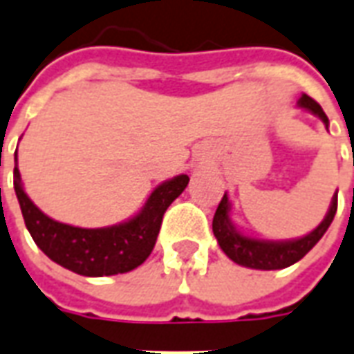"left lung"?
I'll return each mask as SVG.
<instances>
[{
	"label": "left lung",
	"mask_w": 354,
	"mask_h": 354,
	"mask_svg": "<svg viewBox=\"0 0 354 354\" xmlns=\"http://www.w3.org/2000/svg\"><path fill=\"white\" fill-rule=\"evenodd\" d=\"M297 106L319 117L328 129L326 113L322 111V108L313 100L311 96L301 94V98L297 100ZM335 210H337V193L332 197V203H330V208H328L324 220L311 233H307V235L299 239H290V241H266V239L245 235L233 225L230 218V197H227V193H223L222 201L216 208L214 220H212V231H214V237L218 239V245L230 260H233L239 266L250 267V269L273 271V269L290 267L292 263L301 260L305 254L309 252L313 246L322 239V235L326 233L330 223L334 220Z\"/></svg>",
	"instance_id": "8db88e82"
}]
</instances>
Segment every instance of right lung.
I'll return each mask as SVG.
<instances>
[{
  "instance_id": "add662e5",
  "label": "right lung",
  "mask_w": 354,
  "mask_h": 354,
  "mask_svg": "<svg viewBox=\"0 0 354 354\" xmlns=\"http://www.w3.org/2000/svg\"><path fill=\"white\" fill-rule=\"evenodd\" d=\"M12 174L24 223L35 245L55 263L83 277L129 273L142 266L153 250L161 230L162 214L172 205V201L182 195L189 182L187 174L170 178L155 187L146 205L131 220L109 227L85 230L57 222L43 214L24 192L17 165Z\"/></svg>"
}]
</instances>
